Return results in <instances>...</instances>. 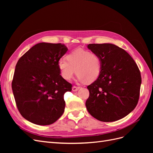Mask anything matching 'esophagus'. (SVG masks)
<instances>
[{
	"label": "esophagus",
	"instance_id": "34e87169",
	"mask_svg": "<svg viewBox=\"0 0 153 153\" xmlns=\"http://www.w3.org/2000/svg\"><path fill=\"white\" fill-rule=\"evenodd\" d=\"M80 89V87H76V86H73V87H72V91H74V92H76V91H77L78 89Z\"/></svg>",
	"mask_w": 153,
	"mask_h": 153
}]
</instances>
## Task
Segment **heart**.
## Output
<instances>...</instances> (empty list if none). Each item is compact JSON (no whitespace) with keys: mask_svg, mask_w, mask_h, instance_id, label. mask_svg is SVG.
<instances>
[{"mask_svg":"<svg viewBox=\"0 0 153 153\" xmlns=\"http://www.w3.org/2000/svg\"><path fill=\"white\" fill-rule=\"evenodd\" d=\"M66 59H59L57 64L62 77L66 81H70L75 72L78 80L82 82H94L100 75L101 61L95 53L76 49L67 55Z\"/></svg>","mask_w":153,"mask_h":153,"instance_id":"b5f03b06","label":"heart"}]
</instances>
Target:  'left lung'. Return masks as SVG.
Returning a JSON list of instances; mask_svg holds the SVG:
<instances>
[{
  "mask_svg": "<svg viewBox=\"0 0 153 153\" xmlns=\"http://www.w3.org/2000/svg\"><path fill=\"white\" fill-rule=\"evenodd\" d=\"M87 48L100 57L101 69L98 78L87 86L86 108L100 121H117L138 103L142 82L139 69L129 53L116 45L89 44Z\"/></svg>",
  "mask_w": 153,
  "mask_h": 153,
  "instance_id": "obj_1",
  "label": "left lung"
}]
</instances>
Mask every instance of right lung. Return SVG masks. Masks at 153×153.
<instances>
[{"label":"right lung","mask_w":153,"mask_h":153,"mask_svg":"<svg viewBox=\"0 0 153 153\" xmlns=\"http://www.w3.org/2000/svg\"><path fill=\"white\" fill-rule=\"evenodd\" d=\"M68 50L61 43H39L18 60L13 92L20 114L32 123L52 124L64 112V94L72 85L62 77L57 64Z\"/></svg>","instance_id":"add662e5"}]
</instances>
